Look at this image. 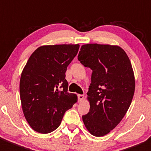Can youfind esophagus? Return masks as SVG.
I'll use <instances>...</instances> for the list:
<instances>
[{
	"label": "esophagus",
	"instance_id": "1",
	"mask_svg": "<svg viewBox=\"0 0 151 151\" xmlns=\"http://www.w3.org/2000/svg\"><path fill=\"white\" fill-rule=\"evenodd\" d=\"M77 97H78L79 102H82V101L83 100V99H84V96L82 94H78L77 95Z\"/></svg>",
	"mask_w": 151,
	"mask_h": 151
}]
</instances>
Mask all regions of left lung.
<instances>
[{
    "instance_id": "1",
    "label": "left lung",
    "mask_w": 151,
    "mask_h": 151,
    "mask_svg": "<svg viewBox=\"0 0 151 151\" xmlns=\"http://www.w3.org/2000/svg\"><path fill=\"white\" fill-rule=\"evenodd\" d=\"M78 60L92 70L87 93L90 110L83 121L92 135L102 137L120 122L131 105L135 91L132 65L122 48L97 43L82 46Z\"/></svg>"
}]
</instances>
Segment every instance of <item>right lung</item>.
<instances>
[{
  "label": "right lung",
  "mask_w": 151,
  "mask_h": 151,
  "mask_svg": "<svg viewBox=\"0 0 151 151\" xmlns=\"http://www.w3.org/2000/svg\"><path fill=\"white\" fill-rule=\"evenodd\" d=\"M79 48V44L43 46L28 60L20 77V95L23 114L34 131H55L77 102V95L68 92L65 74Z\"/></svg>",
  "instance_id": "right-lung-1"
}]
</instances>
